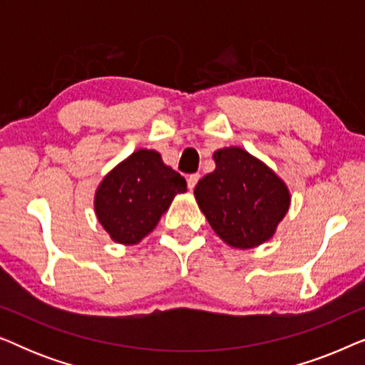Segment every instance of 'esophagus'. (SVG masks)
Here are the masks:
<instances>
[{"mask_svg":"<svg viewBox=\"0 0 365 365\" xmlns=\"http://www.w3.org/2000/svg\"><path fill=\"white\" fill-rule=\"evenodd\" d=\"M199 178H201V176H199V174H191V176H187V187L189 189L196 187Z\"/></svg>","mask_w":365,"mask_h":365,"instance_id":"1","label":"esophagus"}]
</instances>
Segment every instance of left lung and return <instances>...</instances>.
Segmentation results:
<instances>
[{
	"label": "left lung",
	"mask_w": 365,
	"mask_h": 365,
	"mask_svg": "<svg viewBox=\"0 0 365 365\" xmlns=\"http://www.w3.org/2000/svg\"><path fill=\"white\" fill-rule=\"evenodd\" d=\"M216 169L194 187L214 232L231 247L252 249L269 241L291 204L281 178L242 148L212 154Z\"/></svg>",
	"instance_id": "obj_1"
}]
</instances>
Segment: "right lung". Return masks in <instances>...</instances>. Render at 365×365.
<instances>
[{"label":"right lung","mask_w":365,"mask_h":365,"mask_svg":"<svg viewBox=\"0 0 365 365\" xmlns=\"http://www.w3.org/2000/svg\"><path fill=\"white\" fill-rule=\"evenodd\" d=\"M186 179L153 149H139L109 171L94 196V211L114 242L138 244L156 227Z\"/></svg>","instance_id":"1"}]
</instances>
